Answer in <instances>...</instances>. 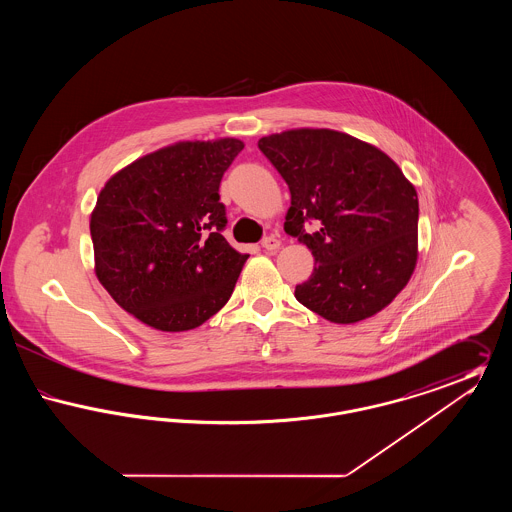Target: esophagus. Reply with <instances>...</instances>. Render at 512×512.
I'll return each mask as SVG.
<instances>
[{
    "instance_id": "esophagus-1",
    "label": "esophagus",
    "mask_w": 512,
    "mask_h": 512,
    "mask_svg": "<svg viewBox=\"0 0 512 512\" xmlns=\"http://www.w3.org/2000/svg\"><path fill=\"white\" fill-rule=\"evenodd\" d=\"M263 247H265V249H267V251H276V249H278V247H280V240H278V238H274V236H268V238H265V240H263Z\"/></svg>"
}]
</instances>
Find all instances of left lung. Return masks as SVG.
Masks as SVG:
<instances>
[{
  "label": "left lung",
  "instance_id": "8db88e82",
  "mask_svg": "<svg viewBox=\"0 0 512 512\" xmlns=\"http://www.w3.org/2000/svg\"><path fill=\"white\" fill-rule=\"evenodd\" d=\"M286 180L284 230L315 257L295 299L322 318L353 324L388 307L418 259V195L399 165L359 138L330 128H292L259 140ZM317 219L313 235L302 230Z\"/></svg>",
  "mask_w": 512,
  "mask_h": 512
}]
</instances>
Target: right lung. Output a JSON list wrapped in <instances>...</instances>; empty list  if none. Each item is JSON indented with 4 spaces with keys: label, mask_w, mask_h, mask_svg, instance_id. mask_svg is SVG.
Returning a JSON list of instances; mask_svg holds the SVG:
<instances>
[{
    "label": "right lung",
    "mask_w": 512,
    "mask_h": 512,
    "mask_svg": "<svg viewBox=\"0 0 512 512\" xmlns=\"http://www.w3.org/2000/svg\"><path fill=\"white\" fill-rule=\"evenodd\" d=\"M238 138L176 142L115 172L90 215L99 284L161 332L201 326L226 305L247 253L236 251L219 186Z\"/></svg>",
    "instance_id": "add662e5"
}]
</instances>
